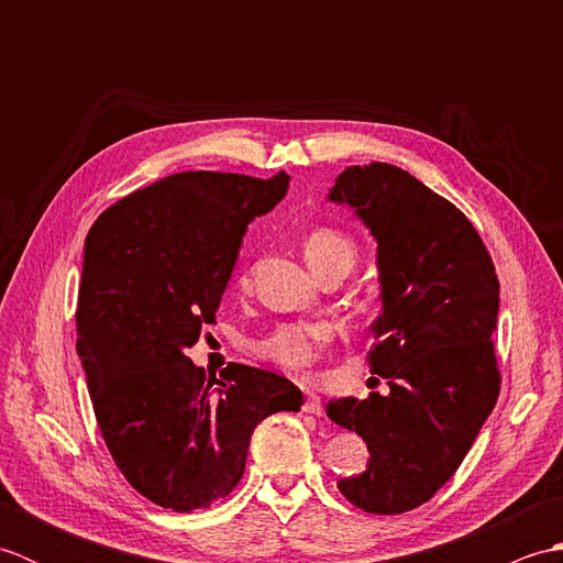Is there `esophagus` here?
<instances>
[{
	"label": "esophagus",
	"mask_w": 563,
	"mask_h": 563,
	"mask_svg": "<svg viewBox=\"0 0 563 563\" xmlns=\"http://www.w3.org/2000/svg\"><path fill=\"white\" fill-rule=\"evenodd\" d=\"M302 409L307 411V413H314V416H321L324 413V406H321V399L317 397L314 391H307V399H305V406Z\"/></svg>",
	"instance_id": "esophagus-1"
}]
</instances>
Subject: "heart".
I'll list each match as a JSON object with an SVG mask.
<instances>
[{
	"mask_svg": "<svg viewBox=\"0 0 563 563\" xmlns=\"http://www.w3.org/2000/svg\"><path fill=\"white\" fill-rule=\"evenodd\" d=\"M305 258L319 275L329 268L351 271L357 258V246L349 234L331 227H319L305 236ZM333 339V329L327 321L312 324H285L263 343V351L275 363L290 369H307L317 363L321 351Z\"/></svg>",
	"mask_w": 563,
	"mask_h": 563,
	"instance_id": "heart-1",
	"label": "heart"
}]
</instances>
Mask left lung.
<instances>
[{"label":"left lung","instance_id":"1","mask_svg":"<svg viewBox=\"0 0 563 563\" xmlns=\"http://www.w3.org/2000/svg\"><path fill=\"white\" fill-rule=\"evenodd\" d=\"M329 200L351 208L377 242L382 314L369 327V373L389 385L387 397L327 404L331 421L369 450L367 470L339 492L397 516L450 482L494 411L498 278L472 222L399 166H351Z\"/></svg>","mask_w":563,"mask_h":563}]
</instances>
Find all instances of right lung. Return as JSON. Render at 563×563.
Returning <instances> with one entry per match:
<instances>
[{"label":"right lung","mask_w":563,"mask_h":563,"mask_svg":"<svg viewBox=\"0 0 563 563\" xmlns=\"http://www.w3.org/2000/svg\"><path fill=\"white\" fill-rule=\"evenodd\" d=\"M290 176L184 172L118 200L84 244L77 355L118 470L152 504L208 508L239 484L254 428L300 411L288 377L242 363L220 379L186 355L212 324L249 222Z\"/></svg>","instance_id":"1"}]
</instances>
